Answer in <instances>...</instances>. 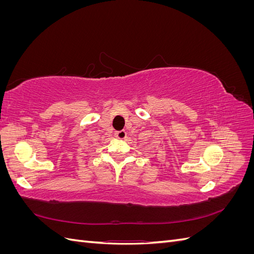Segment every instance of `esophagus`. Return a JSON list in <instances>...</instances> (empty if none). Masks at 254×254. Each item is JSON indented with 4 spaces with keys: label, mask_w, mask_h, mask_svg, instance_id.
I'll list each match as a JSON object with an SVG mask.
<instances>
[{
    "label": "esophagus",
    "mask_w": 254,
    "mask_h": 254,
    "mask_svg": "<svg viewBox=\"0 0 254 254\" xmlns=\"http://www.w3.org/2000/svg\"><path fill=\"white\" fill-rule=\"evenodd\" d=\"M115 137H117V139H119V140H124L125 137H126V135H127V133H126V131L125 130H121V131H117L115 132Z\"/></svg>",
    "instance_id": "obj_1"
}]
</instances>
